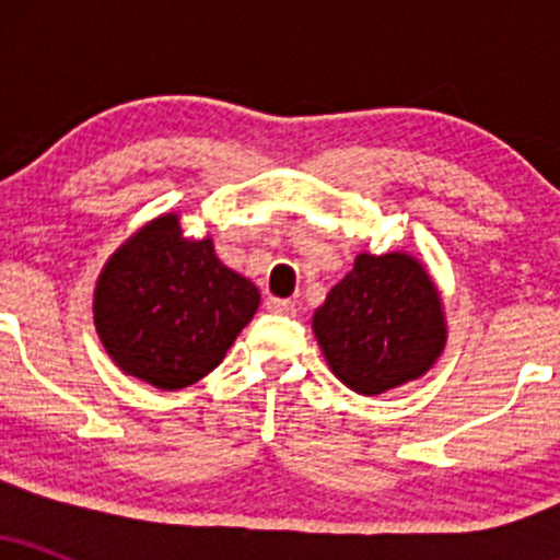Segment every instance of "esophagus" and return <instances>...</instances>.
Masks as SVG:
<instances>
[{"label": "esophagus", "mask_w": 560, "mask_h": 560, "mask_svg": "<svg viewBox=\"0 0 560 560\" xmlns=\"http://www.w3.org/2000/svg\"><path fill=\"white\" fill-rule=\"evenodd\" d=\"M268 311L271 313H281V316H294L298 313V305L292 300H281V298H268Z\"/></svg>", "instance_id": "obj_1"}]
</instances>
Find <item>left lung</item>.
<instances>
[{"mask_svg":"<svg viewBox=\"0 0 560 560\" xmlns=\"http://www.w3.org/2000/svg\"><path fill=\"white\" fill-rule=\"evenodd\" d=\"M331 374L363 397L427 376L447 345L440 287L410 253H358L313 313Z\"/></svg>","mask_w":560,"mask_h":560,"instance_id":"8db88e82","label":"left lung"}]
</instances>
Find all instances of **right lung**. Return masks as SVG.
Masks as SVG:
<instances>
[{"instance_id":"right-lung-1","label":"right lung","mask_w":560,"mask_h":560,"mask_svg":"<svg viewBox=\"0 0 560 560\" xmlns=\"http://www.w3.org/2000/svg\"><path fill=\"white\" fill-rule=\"evenodd\" d=\"M258 307V287L223 266L213 236H186L182 213L133 231L102 266L92 300L110 361L163 392L189 387L221 365Z\"/></svg>"}]
</instances>
